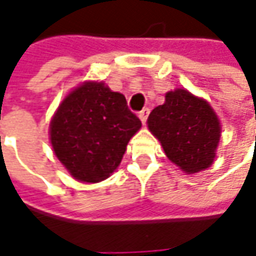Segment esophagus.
Here are the masks:
<instances>
[{
    "label": "esophagus",
    "mask_w": 256,
    "mask_h": 256,
    "mask_svg": "<svg viewBox=\"0 0 256 256\" xmlns=\"http://www.w3.org/2000/svg\"><path fill=\"white\" fill-rule=\"evenodd\" d=\"M148 114H150V109H148V108H144L142 110H140V112H138V118H140V120H142V124H146L147 118H148Z\"/></svg>",
    "instance_id": "1"
}]
</instances>
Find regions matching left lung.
I'll return each mask as SVG.
<instances>
[{"label":"left lung","instance_id":"8db88e82","mask_svg":"<svg viewBox=\"0 0 256 256\" xmlns=\"http://www.w3.org/2000/svg\"><path fill=\"white\" fill-rule=\"evenodd\" d=\"M147 124L168 160L185 174L200 172L213 164L222 126L208 100L180 88L166 92L164 105L152 109Z\"/></svg>","mask_w":256,"mask_h":256}]
</instances>
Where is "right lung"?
<instances>
[{"instance_id":"obj_1","label":"right lung","mask_w":256,"mask_h":256,"mask_svg":"<svg viewBox=\"0 0 256 256\" xmlns=\"http://www.w3.org/2000/svg\"><path fill=\"white\" fill-rule=\"evenodd\" d=\"M140 128L123 94L88 81L62 99L50 122V142L72 178L96 184L119 166Z\"/></svg>"}]
</instances>
